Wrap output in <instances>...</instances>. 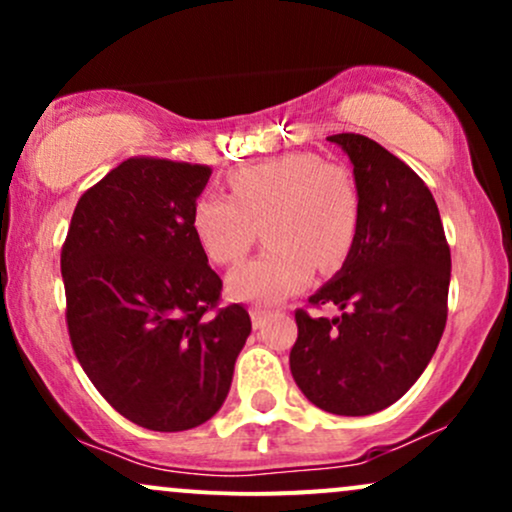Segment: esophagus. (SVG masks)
<instances>
[{"label": "esophagus", "instance_id": "34e87169", "mask_svg": "<svg viewBox=\"0 0 512 512\" xmlns=\"http://www.w3.org/2000/svg\"><path fill=\"white\" fill-rule=\"evenodd\" d=\"M267 310H262V308H252L250 310V317H252V327H255V330H262L264 327V322H267Z\"/></svg>", "mask_w": 512, "mask_h": 512}]
</instances>
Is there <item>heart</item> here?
<instances>
[{"label": "heart", "instance_id": "heart-1", "mask_svg": "<svg viewBox=\"0 0 512 512\" xmlns=\"http://www.w3.org/2000/svg\"><path fill=\"white\" fill-rule=\"evenodd\" d=\"M228 187L231 197L199 195L190 223L211 262L236 264L264 221L269 248L228 274V293L238 301H284L313 279L317 264L337 269L354 248L361 195L344 166L301 151L238 168Z\"/></svg>", "mask_w": 512, "mask_h": 512}]
</instances>
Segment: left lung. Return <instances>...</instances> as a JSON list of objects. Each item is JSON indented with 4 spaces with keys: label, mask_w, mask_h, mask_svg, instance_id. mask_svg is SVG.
<instances>
[{
    "label": "left lung",
    "mask_w": 512,
    "mask_h": 512,
    "mask_svg": "<svg viewBox=\"0 0 512 512\" xmlns=\"http://www.w3.org/2000/svg\"><path fill=\"white\" fill-rule=\"evenodd\" d=\"M354 166L361 226L342 269L296 310L289 363L315 407L366 416L395 404L436 354L448 320L450 248L426 182L363 134H332Z\"/></svg>",
    "instance_id": "obj_1"
}]
</instances>
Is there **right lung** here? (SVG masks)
Returning <instances> with one entry per match:
<instances>
[{"label":"right lung","mask_w":512,"mask_h":512,"mask_svg":"<svg viewBox=\"0 0 512 512\" xmlns=\"http://www.w3.org/2000/svg\"><path fill=\"white\" fill-rule=\"evenodd\" d=\"M209 175L127 158L81 195L62 248L74 354L110 407L149 431L209 421L252 330L243 305L216 308L221 279L192 233Z\"/></svg>","instance_id":"add662e5"}]
</instances>
